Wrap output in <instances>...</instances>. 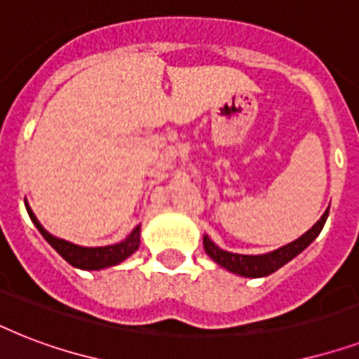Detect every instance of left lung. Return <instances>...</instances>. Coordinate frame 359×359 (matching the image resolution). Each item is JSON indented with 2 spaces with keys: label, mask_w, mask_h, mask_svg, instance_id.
Returning a JSON list of instances; mask_svg holds the SVG:
<instances>
[{
  "label": "left lung",
  "mask_w": 359,
  "mask_h": 359,
  "mask_svg": "<svg viewBox=\"0 0 359 359\" xmlns=\"http://www.w3.org/2000/svg\"><path fill=\"white\" fill-rule=\"evenodd\" d=\"M326 219H328V210L300 238H296L294 242H290V244L283 245L279 250L262 253V255H240V253H233V251H225L214 244L208 236H203V245H205L207 255L214 262H218L222 268L229 270L231 273H236V276H242V278H264V276H270V273H273L281 266H285L296 255H300L302 251L306 250L307 245L320 235Z\"/></svg>",
  "instance_id": "1"
}]
</instances>
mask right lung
I'll return each mask as SVG.
<instances>
[{"label":"right lung","mask_w":359,"mask_h":359,"mask_svg":"<svg viewBox=\"0 0 359 359\" xmlns=\"http://www.w3.org/2000/svg\"><path fill=\"white\" fill-rule=\"evenodd\" d=\"M25 208H27V214H29L31 222L35 224L36 229L41 231V235L44 236V240H46L48 244L52 245L53 250L57 251L59 255L63 257L69 264H72L74 268H80V270H102V268L115 266V264L123 262L124 259H128V257L140 248L141 225H137L126 238L117 242V244L86 248V245L72 244L69 240L57 238V236H53L52 233H48V231L41 225V222L36 219V216L33 214L29 205H25Z\"/></svg>","instance_id":"1"}]
</instances>
